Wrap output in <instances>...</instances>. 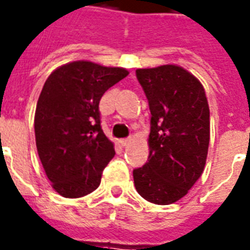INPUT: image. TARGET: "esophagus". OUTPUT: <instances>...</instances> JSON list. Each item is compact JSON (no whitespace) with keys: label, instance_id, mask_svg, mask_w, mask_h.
<instances>
[{"label":"esophagus","instance_id":"34e87169","mask_svg":"<svg viewBox=\"0 0 250 250\" xmlns=\"http://www.w3.org/2000/svg\"><path fill=\"white\" fill-rule=\"evenodd\" d=\"M129 143H131V139H122V140H119V144H121L122 146H127Z\"/></svg>","mask_w":250,"mask_h":250}]
</instances>
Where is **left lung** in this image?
Returning a JSON list of instances; mask_svg holds the SVG:
<instances>
[{"label":"left lung","instance_id":"obj_1","mask_svg":"<svg viewBox=\"0 0 250 250\" xmlns=\"http://www.w3.org/2000/svg\"><path fill=\"white\" fill-rule=\"evenodd\" d=\"M149 101V159L133 171L147 202L168 206L184 198L202 176L209 146V106L204 87L182 66L137 69Z\"/></svg>","mask_w":250,"mask_h":250}]
</instances>
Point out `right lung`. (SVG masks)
<instances>
[{
    "instance_id": "obj_1",
    "label": "right lung",
    "mask_w": 250,
    "mask_h": 250,
    "mask_svg": "<svg viewBox=\"0 0 250 250\" xmlns=\"http://www.w3.org/2000/svg\"><path fill=\"white\" fill-rule=\"evenodd\" d=\"M128 73L78 60L46 79L34 115L36 145L46 176L64 198H82L99 188L115 155L114 144L101 129L99 103Z\"/></svg>"
}]
</instances>
